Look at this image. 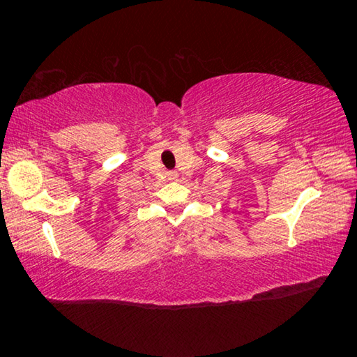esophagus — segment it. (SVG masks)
Returning a JSON list of instances; mask_svg holds the SVG:
<instances>
[{"instance_id": "1", "label": "esophagus", "mask_w": 357, "mask_h": 357, "mask_svg": "<svg viewBox=\"0 0 357 357\" xmlns=\"http://www.w3.org/2000/svg\"><path fill=\"white\" fill-rule=\"evenodd\" d=\"M168 176H170V179H173V181H174V179L178 178V174H176V173H170V174H168Z\"/></svg>"}]
</instances>
